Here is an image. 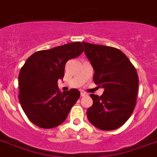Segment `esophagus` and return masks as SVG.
I'll list each match as a JSON object with an SVG mask.
<instances>
[{
	"label": "esophagus",
	"instance_id": "1",
	"mask_svg": "<svg viewBox=\"0 0 157 157\" xmlns=\"http://www.w3.org/2000/svg\"><path fill=\"white\" fill-rule=\"evenodd\" d=\"M80 94H81L82 97H84V96H86V95H87V94L86 93V92H84V91H81Z\"/></svg>",
	"mask_w": 157,
	"mask_h": 157
}]
</instances>
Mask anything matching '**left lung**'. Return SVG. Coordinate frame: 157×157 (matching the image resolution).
I'll list each match as a JSON object with an SVG mask.
<instances>
[{"mask_svg": "<svg viewBox=\"0 0 157 157\" xmlns=\"http://www.w3.org/2000/svg\"><path fill=\"white\" fill-rule=\"evenodd\" d=\"M84 52L94 71V82L104 88L100 97L90 94L93 105L86 115L101 130H113L126 122L136 105L138 75L121 51L112 47L82 42Z\"/></svg>", "mask_w": 157, "mask_h": 157, "instance_id": "obj_1", "label": "left lung"}]
</instances>
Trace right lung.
Here are the masks:
<instances>
[{"label":"right lung","instance_id":"add662e5","mask_svg":"<svg viewBox=\"0 0 157 157\" xmlns=\"http://www.w3.org/2000/svg\"><path fill=\"white\" fill-rule=\"evenodd\" d=\"M83 52L80 42L36 52L26 60L19 74V100L29 120L37 126L52 128L62 124L80 97L77 89L59 91L66 63Z\"/></svg>","mask_w":157,"mask_h":157}]
</instances>
